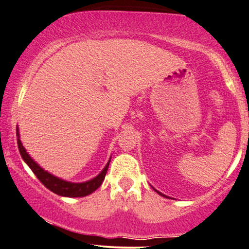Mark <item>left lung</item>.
Masks as SVG:
<instances>
[{"instance_id":"8db88e82","label":"left lung","mask_w":249,"mask_h":249,"mask_svg":"<svg viewBox=\"0 0 249 249\" xmlns=\"http://www.w3.org/2000/svg\"><path fill=\"white\" fill-rule=\"evenodd\" d=\"M154 191H157V190H156V189H154ZM157 193H159V195H160V196H166V198H167V196H164V195H162V193H161V192H159V191H157Z\"/></svg>"}]
</instances>
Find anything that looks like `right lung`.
Returning a JSON list of instances; mask_svg holds the SVG:
<instances>
[{
	"label": "right lung",
	"mask_w": 249,
	"mask_h": 249,
	"mask_svg": "<svg viewBox=\"0 0 249 249\" xmlns=\"http://www.w3.org/2000/svg\"><path fill=\"white\" fill-rule=\"evenodd\" d=\"M19 137L20 136H19V130L17 127V143H18L19 152H20L22 160L27 163V166L31 168L32 172L35 174V176L40 179V182L43 184L47 189H49L50 191L56 193V195L61 196H70V198L86 196L90 195V193H92L93 191H96V190L102 185L103 180L105 178L106 173H107L108 164L111 160L108 161L104 169H103L102 172L95 177V178L87 180V182H83V183L67 182V180L58 178V177L51 175L50 173H48L47 170H44L43 168L38 166V164L32 159L30 154L26 152L25 147L22 146L20 138Z\"/></svg>",
	"instance_id": "add662e5"
}]
</instances>
